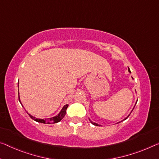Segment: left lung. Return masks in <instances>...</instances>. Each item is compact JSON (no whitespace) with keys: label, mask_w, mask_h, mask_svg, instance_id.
Masks as SVG:
<instances>
[{"label":"left lung","mask_w":159,"mask_h":159,"mask_svg":"<svg viewBox=\"0 0 159 159\" xmlns=\"http://www.w3.org/2000/svg\"><path fill=\"white\" fill-rule=\"evenodd\" d=\"M128 70H129V73H131V71H130V69H129H129H128ZM134 108H133V109H132V110H134ZM129 115H130V114H129ZM129 115H128V116H127V117L125 118V119H124V120H122V121H121V122H122V121H124V120H125L126 119H127V117H129ZM89 120L90 121V122H91V123H92V124H93V125H95V126H100L99 125H98V124H97V123H95V122H92V121H91V120H90V119H89Z\"/></svg>","instance_id":"left-lung-1"}]
</instances>
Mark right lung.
<instances>
[{"label": "right lung", "instance_id": "obj_1", "mask_svg": "<svg viewBox=\"0 0 159 159\" xmlns=\"http://www.w3.org/2000/svg\"><path fill=\"white\" fill-rule=\"evenodd\" d=\"M18 98H19V101H20V102L21 103L20 99L19 92H18ZM21 105H22V103H21ZM68 106H69V105H64L59 114H58L57 116H55V117H51V118H47V119H44H44H38V118H35L32 115H30L27 112V113L29 115L30 117H31L32 120H34V121H36V122H37L44 123V124H52V123L53 124V123H57V122H60V121H61L63 119V118H64L65 115H66V109H67Z\"/></svg>", "mask_w": 159, "mask_h": 159}]
</instances>
